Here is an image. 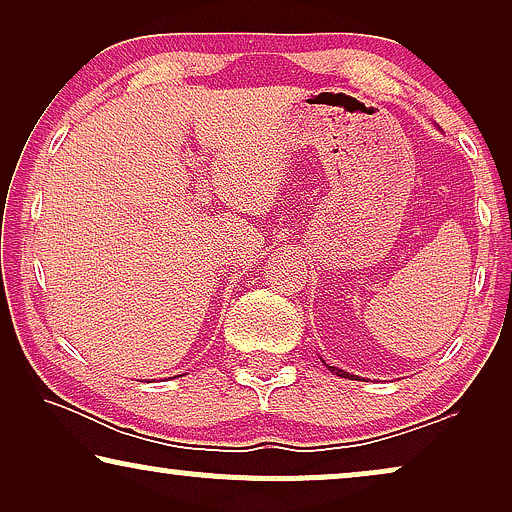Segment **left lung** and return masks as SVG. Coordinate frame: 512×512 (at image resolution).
<instances>
[{
  "label": "left lung",
  "instance_id": "left-lung-1",
  "mask_svg": "<svg viewBox=\"0 0 512 512\" xmlns=\"http://www.w3.org/2000/svg\"><path fill=\"white\" fill-rule=\"evenodd\" d=\"M328 366V363H326ZM328 370H331V373H335L338 377H349V380H352V377H356V375H349V373H345V370H340V368H335V366H328Z\"/></svg>",
  "mask_w": 512,
  "mask_h": 512
}]
</instances>
